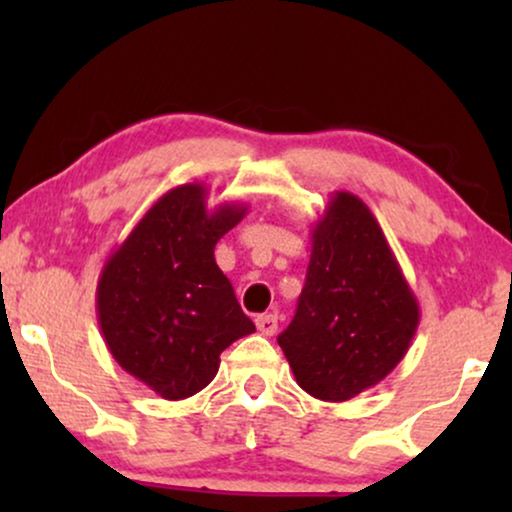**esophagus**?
I'll list each match as a JSON object with an SVG mask.
<instances>
[{
    "instance_id": "34e87169",
    "label": "esophagus",
    "mask_w": 512,
    "mask_h": 512,
    "mask_svg": "<svg viewBox=\"0 0 512 512\" xmlns=\"http://www.w3.org/2000/svg\"><path fill=\"white\" fill-rule=\"evenodd\" d=\"M256 326H258V331H261V333L272 335L277 331V314L275 312L261 314V317H256Z\"/></svg>"
}]
</instances>
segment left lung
Returning a JSON list of instances; mask_svg holds the SVG:
<instances>
[{
  "label": "left lung",
  "mask_w": 512,
  "mask_h": 512,
  "mask_svg": "<svg viewBox=\"0 0 512 512\" xmlns=\"http://www.w3.org/2000/svg\"><path fill=\"white\" fill-rule=\"evenodd\" d=\"M417 324L419 303L373 212L333 193L312 226L296 317L277 338L296 382L321 401H349L401 363Z\"/></svg>",
  "instance_id": "1"
}]
</instances>
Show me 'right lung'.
<instances>
[{
	"label": "right lung",
	"instance_id": "1",
	"mask_svg": "<svg viewBox=\"0 0 512 512\" xmlns=\"http://www.w3.org/2000/svg\"><path fill=\"white\" fill-rule=\"evenodd\" d=\"M244 214L240 202L209 212L205 186H177L104 263L97 282L104 342L125 373L167 401L205 389L223 349L256 331L214 261L216 242Z\"/></svg>",
	"mask_w": 512,
	"mask_h": 512
}]
</instances>
